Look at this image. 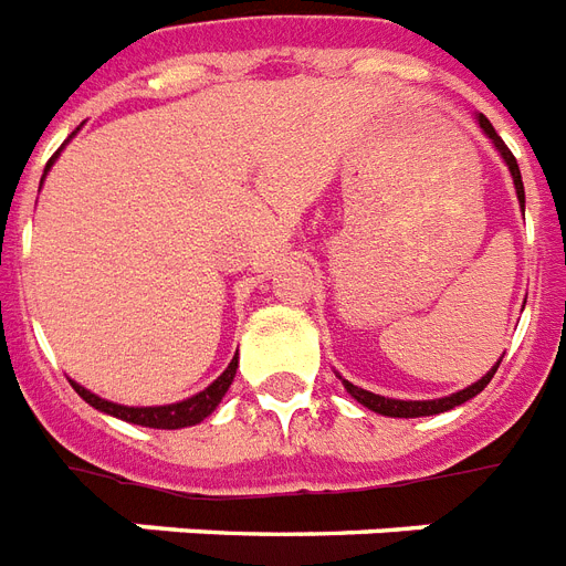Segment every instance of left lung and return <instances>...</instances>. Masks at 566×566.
<instances>
[{"mask_svg":"<svg viewBox=\"0 0 566 566\" xmlns=\"http://www.w3.org/2000/svg\"><path fill=\"white\" fill-rule=\"evenodd\" d=\"M479 128L485 130L488 137L494 139V146L500 148V155H503V160L509 163V169H512V178H514V189H517V198H520V207L526 205V196H523V178H520V166L517 160H514V155L509 151V146H505L503 139H500V134L494 130V125L479 113ZM503 361V359H500ZM500 361H496L494 368L488 370L485 377L479 379V382H473V386H468L464 391H455V395L450 397H441V400H391V397H379V395H370V391H365V388L354 386V382H347V379H342L347 388V395L356 397L361 406H368L370 411H379V415H388V418H423V415H438V411H447L453 409V406H462L468 403L470 397H476L482 388L491 382V377L496 374V368H500Z\"/></svg>","mask_w":566,"mask_h":566,"instance_id":"1","label":"left lung"}]
</instances>
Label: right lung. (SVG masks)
Listing matches in <instances>:
<instances>
[{
	"instance_id": "obj_1",
	"label": "right lung",
	"mask_w": 566,
	"mask_h": 566,
	"mask_svg": "<svg viewBox=\"0 0 566 566\" xmlns=\"http://www.w3.org/2000/svg\"><path fill=\"white\" fill-rule=\"evenodd\" d=\"M52 160L46 163V169L52 166ZM237 365L239 361L237 356H233L228 370H224L212 386H207L201 395L189 397V400H184V403H171V406H146V409H134V406H119V403H111V400H102V397L96 395H90L87 388H81L78 382H72V388H75V391H78V395L84 397L93 409L107 411V415H113V418H122V420H128V423H139V427H151V429H180V427H192V423H201L207 415H212V409L221 403V397H224V391H228L230 382H233Z\"/></svg>"
}]
</instances>
